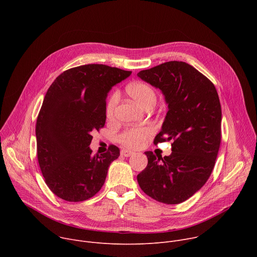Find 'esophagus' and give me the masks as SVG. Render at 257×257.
<instances>
[{
    "label": "esophagus",
    "instance_id": "34e87169",
    "mask_svg": "<svg viewBox=\"0 0 257 257\" xmlns=\"http://www.w3.org/2000/svg\"><path fill=\"white\" fill-rule=\"evenodd\" d=\"M133 154H134L133 152L128 151V150H122V151H121V156H123V157H125V158H128V157L132 156Z\"/></svg>",
    "mask_w": 257,
    "mask_h": 257
}]
</instances>
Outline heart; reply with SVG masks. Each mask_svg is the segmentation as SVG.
I'll return each instance as SVG.
<instances>
[{
  "label": "heart",
  "mask_w": 257,
  "mask_h": 257,
  "mask_svg": "<svg viewBox=\"0 0 257 257\" xmlns=\"http://www.w3.org/2000/svg\"><path fill=\"white\" fill-rule=\"evenodd\" d=\"M127 92L130 97H132L137 103L145 107L149 103L156 102V92L149 84L143 82H134L127 86ZM120 94L118 91H115L109 96L106 106L105 114L108 118L114 115L116 105L119 101ZM154 132V129L150 126L143 127H133L124 131L119 136V141L125 145L126 148L130 149H139L143 145L144 140L151 136Z\"/></svg>",
  "instance_id": "b5f03b06"
}]
</instances>
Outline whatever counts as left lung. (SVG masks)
Segmentation results:
<instances>
[{"label":"left lung","mask_w":257,"mask_h":257,"mask_svg":"<svg viewBox=\"0 0 257 257\" xmlns=\"http://www.w3.org/2000/svg\"><path fill=\"white\" fill-rule=\"evenodd\" d=\"M137 76L159 88L168 104L155 144L172 141L170 156L144 153L149 163L138 184L157 201L178 204L205 184L214 167L221 144L219 98L212 82L185 62H166Z\"/></svg>","instance_id":"obj_1"}]
</instances>
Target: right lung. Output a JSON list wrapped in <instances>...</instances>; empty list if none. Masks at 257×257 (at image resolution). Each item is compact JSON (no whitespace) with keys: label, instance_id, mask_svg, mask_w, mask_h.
<instances>
[{"label":"right lung","instance_id":"add662e5","mask_svg":"<svg viewBox=\"0 0 257 257\" xmlns=\"http://www.w3.org/2000/svg\"><path fill=\"white\" fill-rule=\"evenodd\" d=\"M131 71L88 64L63 72L47 91L36 120L38 159L48 187L58 197L78 202L102 187L120 151L92 155L91 133L105 123V98Z\"/></svg>","mask_w":257,"mask_h":257}]
</instances>
